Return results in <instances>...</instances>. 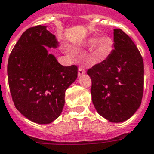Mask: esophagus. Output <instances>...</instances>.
I'll use <instances>...</instances> for the list:
<instances>
[{
    "instance_id": "esophagus-1",
    "label": "esophagus",
    "mask_w": 154,
    "mask_h": 154,
    "mask_svg": "<svg viewBox=\"0 0 154 154\" xmlns=\"http://www.w3.org/2000/svg\"><path fill=\"white\" fill-rule=\"evenodd\" d=\"M84 73H85V70L83 67H79L78 68V76H82Z\"/></svg>"
}]
</instances>
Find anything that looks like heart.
I'll use <instances>...</instances> for the list:
<instances>
[{
  "mask_svg": "<svg viewBox=\"0 0 154 154\" xmlns=\"http://www.w3.org/2000/svg\"><path fill=\"white\" fill-rule=\"evenodd\" d=\"M86 44L93 45V53L99 59H104L109 56L113 48V41L107 35L89 38L86 41Z\"/></svg>",
  "mask_w": 154,
  "mask_h": 154,
  "instance_id": "1",
  "label": "heart"
}]
</instances>
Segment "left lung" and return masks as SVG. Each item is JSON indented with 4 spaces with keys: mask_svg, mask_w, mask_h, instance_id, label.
Instances as JSON below:
<instances>
[{
    "mask_svg": "<svg viewBox=\"0 0 154 154\" xmlns=\"http://www.w3.org/2000/svg\"><path fill=\"white\" fill-rule=\"evenodd\" d=\"M91 96L99 115L113 123L129 119L139 108L144 91V62L133 41L114 30V49L105 60L88 69Z\"/></svg>",
    "mask_w": 154,
    "mask_h": 154,
    "instance_id": "1",
    "label": "left lung"
}]
</instances>
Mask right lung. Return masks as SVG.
Listing matches in <instances>:
<instances>
[{
  "label": "right lung",
  "mask_w": 154,
  "mask_h": 154,
  "mask_svg": "<svg viewBox=\"0 0 154 154\" xmlns=\"http://www.w3.org/2000/svg\"><path fill=\"white\" fill-rule=\"evenodd\" d=\"M45 26L28 28L9 55L7 73L13 102L20 113L37 124L57 119L65 91L77 79V66H63L43 46L56 48Z\"/></svg>",
  "instance_id": "add662e5"
}]
</instances>
